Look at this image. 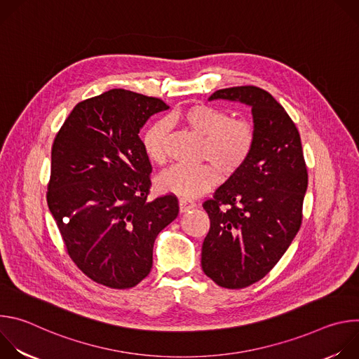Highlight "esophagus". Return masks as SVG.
<instances>
[{
    "label": "esophagus",
    "instance_id": "1",
    "mask_svg": "<svg viewBox=\"0 0 359 359\" xmlns=\"http://www.w3.org/2000/svg\"><path fill=\"white\" fill-rule=\"evenodd\" d=\"M194 206H196V203H194L193 200H190V198L182 197V198L179 200V208H180V212H182V213H186V212L191 210Z\"/></svg>",
    "mask_w": 359,
    "mask_h": 359
}]
</instances>
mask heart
Here are the masks:
<instances>
[{"label":"heart","instance_id":"1","mask_svg":"<svg viewBox=\"0 0 359 359\" xmlns=\"http://www.w3.org/2000/svg\"><path fill=\"white\" fill-rule=\"evenodd\" d=\"M168 123L180 125L201 137L200 159L215 164L223 175H231L241 168L254 146V129L250 122L231 118L227 111L208 104H193L173 111L166 116V122L158 121L144 130L143 150L149 161L159 166L169 159ZM214 167L209 163L177 165L161 176L159 186L187 198L197 197L217 182L219 173Z\"/></svg>","mask_w":359,"mask_h":359}]
</instances>
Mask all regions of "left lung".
<instances>
[{"instance_id": "left-lung-1", "label": "left lung", "mask_w": 359, "mask_h": 359, "mask_svg": "<svg viewBox=\"0 0 359 359\" xmlns=\"http://www.w3.org/2000/svg\"><path fill=\"white\" fill-rule=\"evenodd\" d=\"M213 99L250 105L254 121L248 159L203 203L210 229L201 269L217 285L238 290L264 278L292 243L309 173L295 123L267 90L233 86L216 90Z\"/></svg>"}]
</instances>
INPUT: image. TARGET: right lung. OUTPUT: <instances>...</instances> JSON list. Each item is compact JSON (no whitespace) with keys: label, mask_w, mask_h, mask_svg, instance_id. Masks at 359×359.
I'll list each match as a JSON object with an SVG mask.
<instances>
[{"label":"right lung","mask_w":359,"mask_h":359,"mask_svg":"<svg viewBox=\"0 0 359 359\" xmlns=\"http://www.w3.org/2000/svg\"><path fill=\"white\" fill-rule=\"evenodd\" d=\"M166 109L159 97L111 89L79 102L54 139L48 208L69 257L97 284L137 285L158 234L179 215L173 193L147 200L151 165L139 137Z\"/></svg>","instance_id":"right-lung-1"}]
</instances>
